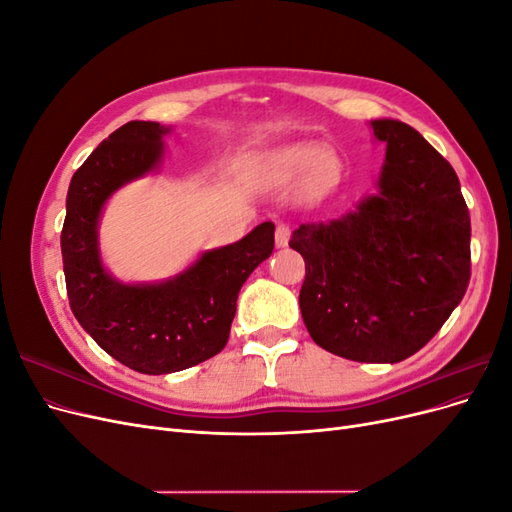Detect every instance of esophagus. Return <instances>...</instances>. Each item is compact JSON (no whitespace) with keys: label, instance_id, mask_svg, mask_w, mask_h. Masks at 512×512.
<instances>
[{"label":"esophagus","instance_id":"esophagus-1","mask_svg":"<svg viewBox=\"0 0 512 512\" xmlns=\"http://www.w3.org/2000/svg\"><path fill=\"white\" fill-rule=\"evenodd\" d=\"M290 224H277L275 226V245L277 247H284V245H288V239H290Z\"/></svg>","mask_w":512,"mask_h":512}]
</instances>
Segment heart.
<instances>
[{
    "instance_id": "heart-1",
    "label": "heart",
    "mask_w": 512,
    "mask_h": 512,
    "mask_svg": "<svg viewBox=\"0 0 512 512\" xmlns=\"http://www.w3.org/2000/svg\"><path fill=\"white\" fill-rule=\"evenodd\" d=\"M303 168L305 185L309 190L327 188L339 173V160L329 149H316L314 145H290L273 151L262 162V173L273 181H288L299 175Z\"/></svg>"
}]
</instances>
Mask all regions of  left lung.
Segmentation results:
<instances>
[{"mask_svg":"<svg viewBox=\"0 0 512 512\" xmlns=\"http://www.w3.org/2000/svg\"><path fill=\"white\" fill-rule=\"evenodd\" d=\"M386 143L380 192L333 222H309L290 247L305 260L299 294L314 342L359 363L421 350L470 284V213L453 166L408 123L376 119Z\"/></svg>","mask_w":512,"mask_h":512,"instance_id":"obj_1","label":"left lung"}]
</instances>
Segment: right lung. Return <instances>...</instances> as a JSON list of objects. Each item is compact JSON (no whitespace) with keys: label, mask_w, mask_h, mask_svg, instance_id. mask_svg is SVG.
<instances>
[{"label":"right lung","mask_w":512,"mask_h":512,"mask_svg":"<svg viewBox=\"0 0 512 512\" xmlns=\"http://www.w3.org/2000/svg\"><path fill=\"white\" fill-rule=\"evenodd\" d=\"M166 132L156 121H128L104 138L72 175L61 228L72 314L104 352L149 376L173 374L222 352L239 290L275 243L273 222H262L164 284L126 286L104 271L98 256L100 211L123 183L156 168Z\"/></svg>","instance_id":"right-lung-1"}]
</instances>
